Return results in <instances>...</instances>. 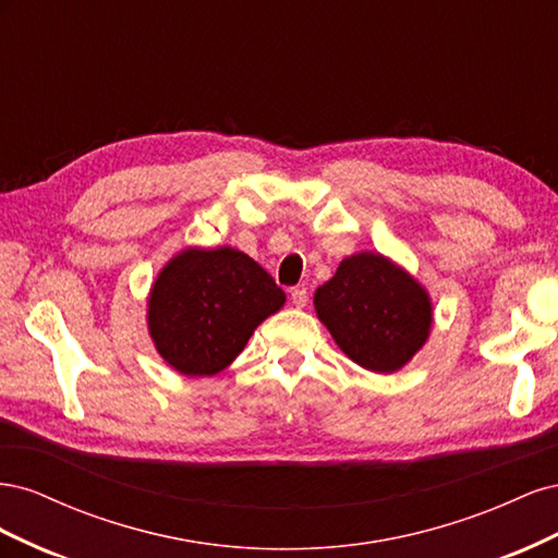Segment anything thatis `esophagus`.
Returning <instances> with one entry per match:
<instances>
[{
  "label": "esophagus",
  "instance_id": "1",
  "mask_svg": "<svg viewBox=\"0 0 558 558\" xmlns=\"http://www.w3.org/2000/svg\"><path fill=\"white\" fill-rule=\"evenodd\" d=\"M291 300L295 307H307V302H310L307 286H295V289H291Z\"/></svg>",
  "mask_w": 558,
  "mask_h": 558
}]
</instances>
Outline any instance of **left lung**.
Instances as JSON below:
<instances>
[{
	"mask_svg": "<svg viewBox=\"0 0 558 558\" xmlns=\"http://www.w3.org/2000/svg\"><path fill=\"white\" fill-rule=\"evenodd\" d=\"M314 307L337 347L373 373H396L408 363L433 320L426 291L379 253L342 260L316 289Z\"/></svg>",
	"mask_w": 558,
	"mask_h": 558,
	"instance_id": "left-lung-1",
	"label": "left lung"
}]
</instances>
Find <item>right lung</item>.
<instances>
[{
  "mask_svg": "<svg viewBox=\"0 0 558 558\" xmlns=\"http://www.w3.org/2000/svg\"><path fill=\"white\" fill-rule=\"evenodd\" d=\"M283 291L246 253L189 248L160 272L148 300V328L160 356L191 377L221 373Z\"/></svg>",
  "mask_w": 558,
  "mask_h": 558,
  "instance_id": "add662e5",
  "label": "right lung"
}]
</instances>
